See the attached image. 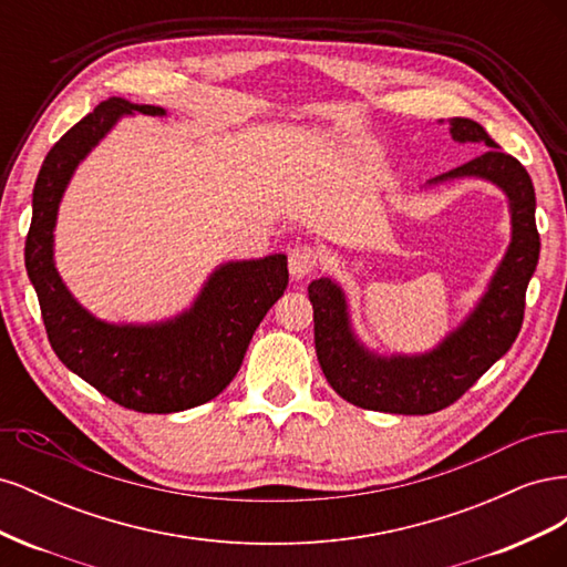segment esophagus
Instances as JSON below:
<instances>
[{"instance_id": "34e87169", "label": "esophagus", "mask_w": 567, "mask_h": 567, "mask_svg": "<svg viewBox=\"0 0 567 567\" xmlns=\"http://www.w3.org/2000/svg\"><path fill=\"white\" fill-rule=\"evenodd\" d=\"M319 265V250L315 246L300 244L290 248L288 252V271L293 279H305L307 274H312Z\"/></svg>"}]
</instances>
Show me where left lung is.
Segmentation results:
<instances>
[{"label": "left lung", "instance_id": "left-lung-1", "mask_svg": "<svg viewBox=\"0 0 567 567\" xmlns=\"http://www.w3.org/2000/svg\"><path fill=\"white\" fill-rule=\"evenodd\" d=\"M452 140L485 144L477 158L450 169L427 186L475 177L502 188L511 210V244L487 290L437 348L423 354H375L352 331L348 300L333 279L307 286L315 310V348L326 381L354 406L385 414H435L454 404L518 338L525 290L537 269L539 234L535 186L527 169L504 153L483 125L471 117L450 120Z\"/></svg>", "mask_w": 567, "mask_h": 567}]
</instances>
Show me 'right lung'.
<instances>
[{
    "mask_svg": "<svg viewBox=\"0 0 567 567\" xmlns=\"http://www.w3.org/2000/svg\"><path fill=\"white\" fill-rule=\"evenodd\" d=\"M165 115L161 106L111 96L47 153L32 192L25 269L61 362L115 404L173 414L210 402L241 369L257 326L288 286L284 252L219 265L186 312L158 323H109L73 298L54 265L59 205L75 167L123 115Z\"/></svg>",
    "mask_w": 567,
    "mask_h": 567,
    "instance_id": "add662e5",
    "label": "right lung"
}]
</instances>
